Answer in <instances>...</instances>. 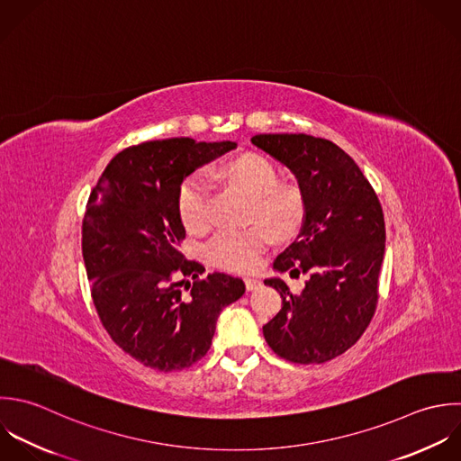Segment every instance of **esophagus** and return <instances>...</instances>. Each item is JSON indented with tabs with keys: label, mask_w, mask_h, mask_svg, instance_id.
<instances>
[{
	"label": "esophagus",
	"mask_w": 461,
	"mask_h": 461,
	"mask_svg": "<svg viewBox=\"0 0 461 461\" xmlns=\"http://www.w3.org/2000/svg\"><path fill=\"white\" fill-rule=\"evenodd\" d=\"M244 282H246V289L248 291H255V289H258L262 285V282L258 278H251V276L244 278Z\"/></svg>",
	"instance_id": "1"
}]
</instances>
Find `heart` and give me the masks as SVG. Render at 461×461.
Listing matches in <instances>:
<instances>
[{
	"label": "heart",
	"mask_w": 461,
	"mask_h": 461,
	"mask_svg": "<svg viewBox=\"0 0 461 461\" xmlns=\"http://www.w3.org/2000/svg\"><path fill=\"white\" fill-rule=\"evenodd\" d=\"M219 174L251 195V213L267 221H255L246 228L221 230L206 246V257L224 269H251L266 246L271 229L280 235L291 233L303 217V197L291 185H276L275 165L258 154L239 156L219 168ZM177 210L181 222L192 233L210 224V185L203 172L192 174L179 188Z\"/></svg>",
	"instance_id": "heart-1"
}]
</instances>
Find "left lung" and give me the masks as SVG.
I'll return each mask as SVG.
<instances>
[{"mask_svg":"<svg viewBox=\"0 0 461 461\" xmlns=\"http://www.w3.org/2000/svg\"><path fill=\"white\" fill-rule=\"evenodd\" d=\"M251 143L287 167L303 197V226L275 260L278 273H309L302 294L266 278L282 298L264 325L273 352L312 365L347 352L370 325L384 258L386 228L377 194L336 143L311 134H257Z\"/></svg>","mask_w":461,"mask_h":461,"instance_id":"left-lung-1","label":"left lung"}]
</instances>
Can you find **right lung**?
Returning a JSON list of instances; mask_svg holds the SVG:
<instances>
[{
  "instance_id": "right-lung-1",
  "label": "right lung",
  "mask_w": 461,
  "mask_h": 461,
  "mask_svg": "<svg viewBox=\"0 0 461 461\" xmlns=\"http://www.w3.org/2000/svg\"><path fill=\"white\" fill-rule=\"evenodd\" d=\"M233 149L235 141H145L116 154L89 195L82 257L93 303L111 339L149 368L172 372L204 357L221 311L246 291L240 278L204 275L179 251L183 181Z\"/></svg>"
}]
</instances>
